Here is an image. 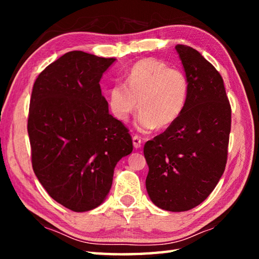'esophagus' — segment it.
Segmentation results:
<instances>
[{
    "instance_id": "esophagus-1",
    "label": "esophagus",
    "mask_w": 259,
    "mask_h": 259,
    "mask_svg": "<svg viewBox=\"0 0 259 259\" xmlns=\"http://www.w3.org/2000/svg\"><path fill=\"white\" fill-rule=\"evenodd\" d=\"M133 142H134V147L137 148V149H138V148H140L141 145H142V140H141V138H140L139 136H134L133 137Z\"/></svg>"
}]
</instances>
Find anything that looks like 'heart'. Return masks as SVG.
I'll return each instance as SVG.
<instances>
[{
  "label": "heart",
  "instance_id": "obj_1",
  "mask_svg": "<svg viewBox=\"0 0 259 259\" xmlns=\"http://www.w3.org/2000/svg\"><path fill=\"white\" fill-rule=\"evenodd\" d=\"M189 89L188 76L183 70L157 59H142L125 73L124 83L117 82L111 87L109 104L120 121L128 120L139 104L141 112L137 125L140 130L150 131L157 126L164 129L183 114Z\"/></svg>",
  "mask_w": 259,
  "mask_h": 259
}]
</instances>
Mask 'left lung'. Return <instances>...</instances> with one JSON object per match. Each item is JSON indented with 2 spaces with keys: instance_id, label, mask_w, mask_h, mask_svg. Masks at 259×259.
<instances>
[{
  "instance_id": "8db88e82",
  "label": "left lung",
  "mask_w": 259,
  "mask_h": 259,
  "mask_svg": "<svg viewBox=\"0 0 259 259\" xmlns=\"http://www.w3.org/2000/svg\"><path fill=\"white\" fill-rule=\"evenodd\" d=\"M190 89L183 114L146 142V188L168 211H186L211 194L227 162L232 109L221 73L190 47L176 46Z\"/></svg>"
}]
</instances>
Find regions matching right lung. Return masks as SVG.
Masks as SVG:
<instances>
[{"mask_svg":"<svg viewBox=\"0 0 259 259\" xmlns=\"http://www.w3.org/2000/svg\"><path fill=\"white\" fill-rule=\"evenodd\" d=\"M114 61L71 51L49 64L33 85L27 119L33 171L54 200L76 212L101 205L115 164L134 149L99 83Z\"/></svg>","mask_w":259,"mask_h":259,"instance_id":"1","label":"right lung"}]
</instances>
